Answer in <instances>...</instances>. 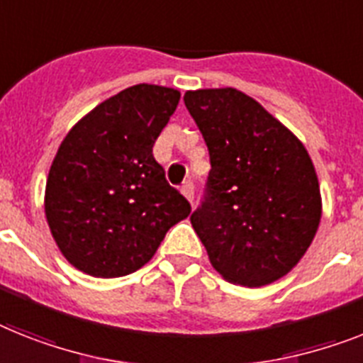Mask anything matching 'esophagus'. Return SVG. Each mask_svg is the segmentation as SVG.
<instances>
[{"label":"esophagus","mask_w":363,"mask_h":363,"mask_svg":"<svg viewBox=\"0 0 363 363\" xmlns=\"http://www.w3.org/2000/svg\"><path fill=\"white\" fill-rule=\"evenodd\" d=\"M179 191H182V194H184V196L189 200V202H193V199H194V185H193V182H191V179H189V182H185V184L182 185V189H179Z\"/></svg>","instance_id":"esophagus-1"}]
</instances>
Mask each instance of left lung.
<instances>
[{
  "mask_svg": "<svg viewBox=\"0 0 363 363\" xmlns=\"http://www.w3.org/2000/svg\"><path fill=\"white\" fill-rule=\"evenodd\" d=\"M209 150L206 194L191 215L215 271L259 287L291 271L321 220L315 169L302 143L238 89L187 91Z\"/></svg>",
  "mask_w": 363,
  "mask_h": 363,
  "instance_id": "obj_1",
  "label": "left lung"
}]
</instances>
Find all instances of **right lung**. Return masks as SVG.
<instances>
[{"instance_id": "1", "label": "right lung", "mask_w": 363, "mask_h": 363, "mask_svg": "<svg viewBox=\"0 0 363 363\" xmlns=\"http://www.w3.org/2000/svg\"><path fill=\"white\" fill-rule=\"evenodd\" d=\"M178 101L169 86L124 89L83 116L57 150L44 209L57 247L79 271L135 272L191 213L152 154Z\"/></svg>"}]
</instances>
